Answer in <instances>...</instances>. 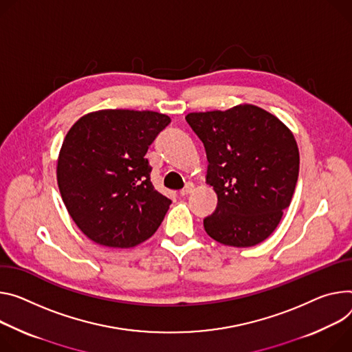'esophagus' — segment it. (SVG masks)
<instances>
[{
  "label": "esophagus",
  "mask_w": 352,
  "mask_h": 352,
  "mask_svg": "<svg viewBox=\"0 0 352 352\" xmlns=\"http://www.w3.org/2000/svg\"><path fill=\"white\" fill-rule=\"evenodd\" d=\"M192 190H194V184H192V182H188V184L185 185V188L179 190V195H181V197H188L190 192H192Z\"/></svg>",
  "instance_id": "1"
}]
</instances>
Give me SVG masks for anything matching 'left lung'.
<instances>
[{
    "label": "left lung",
    "mask_w": 352,
    "mask_h": 352,
    "mask_svg": "<svg viewBox=\"0 0 352 352\" xmlns=\"http://www.w3.org/2000/svg\"><path fill=\"white\" fill-rule=\"evenodd\" d=\"M185 119L205 146L206 184L217 195L216 210L204 220L206 233L225 245L260 244L274 233L295 192L299 148L294 133L251 104L190 112Z\"/></svg>",
    "instance_id": "8db88e82"
}]
</instances>
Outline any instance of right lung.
Masks as SVG:
<instances>
[{"label":"right lung","instance_id":"obj_1","mask_svg":"<svg viewBox=\"0 0 352 352\" xmlns=\"http://www.w3.org/2000/svg\"><path fill=\"white\" fill-rule=\"evenodd\" d=\"M170 122L153 111L101 109L70 127L57 158V184L69 214L94 243L131 248L162 225L171 199L155 190L144 155Z\"/></svg>","mask_w":352,"mask_h":352}]
</instances>
